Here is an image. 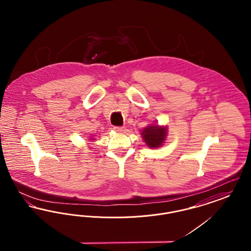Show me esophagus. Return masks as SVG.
<instances>
[{"label": "esophagus", "mask_w": 251, "mask_h": 251, "mask_svg": "<svg viewBox=\"0 0 251 251\" xmlns=\"http://www.w3.org/2000/svg\"><path fill=\"white\" fill-rule=\"evenodd\" d=\"M114 130L116 131H119V132H123V131H125L126 128L124 126H115Z\"/></svg>", "instance_id": "1"}]
</instances>
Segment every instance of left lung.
<instances>
[{
    "instance_id": "left-lung-1",
    "label": "left lung",
    "mask_w": 251,
    "mask_h": 251,
    "mask_svg": "<svg viewBox=\"0 0 251 251\" xmlns=\"http://www.w3.org/2000/svg\"><path fill=\"white\" fill-rule=\"evenodd\" d=\"M167 135V128L158 125H151L144 129L142 137L146 144L151 148H158L164 143Z\"/></svg>"
}]
</instances>
